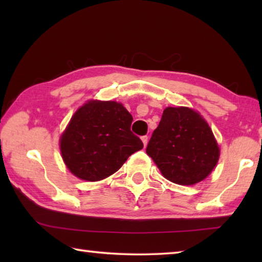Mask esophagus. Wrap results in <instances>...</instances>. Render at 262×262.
I'll return each mask as SVG.
<instances>
[{"label":"esophagus","instance_id":"esophagus-1","mask_svg":"<svg viewBox=\"0 0 262 262\" xmlns=\"http://www.w3.org/2000/svg\"><path fill=\"white\" fill-rule=\"evenodd\" d=\"M141 140H142V142H143V145H144V147H145V145L148 144L149 137H148V136H142V137H141Z\"/></svg>","mask_w":262,"mask_h":262}]
</instances>
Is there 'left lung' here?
Masks as SVG:
<instances>
[{"instance_id":"8db88e82","label":"left lung","mask_w":262,"mask_h":262,"mask_svg":"<svg viewBox=\"0 0 262 262\" xmlns=\"http://www.w3.org/2000/svg\"><path fill=\"white\" fill-rule=\"evenodd\" d=\"M147 154L167 180L187 186L210 174L219 162L220 148L209 125L198 112L166 107Z\"/></svg>"}]
</instances>
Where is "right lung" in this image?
<instances>
[{"label": "right lung", "instance_id": "1", "mask_svg": "<svg viewBox=\"0 0 262 262\" xmlns=\"http://www.w3.org/2000/svg\"><path fill=\"white\" fill-rule=\"evenodd\" d=\"M133 117L117 101L90 100L73 115L60 139L63 162L74 176L98 181L117 172L143 148L130 130Z\"/></svg>", "mask_w": 262, "mask_h": 262}]
</instances>
